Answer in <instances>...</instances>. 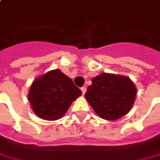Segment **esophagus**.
Here are the masks:
<instances>
[{"mask_svg":"<svg viewBox=\"0 0 160 160\" xmlns=\"http://www.w3.org/2000/svg\"><path fill=\"white\" fill-rule=\"evenodd\" d=\"M80 90H81V92H82V94H83V95H85V93H86V87H81V88H80Z\"/></svg>","mask_w":160,"mask_h":160,"instance_id":"obj_1","label":"esophagus"}]
</instances>
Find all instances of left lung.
Segmentation results:
<instances>
[{
    "mask_svg": "<svg viewBox=\"0 0 160 160\" xmlns=\"http://www.w3.org/2000/svg\"><path fill=\"white\" fill-rule=\"evenodd\" d=\"M92 82L85 98L100 118L112 121L130 112L137 90L129 77L102 73L93 78Z\"/></svg>",
    "mask_w": 160,
    "mask_h": 160,
    "instance_id": "left-lung-1",
    "label": "left lung"
}]
</instances>
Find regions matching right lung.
<instances>
[{"mask_svg": "<svg viewBox=\"0 0 160 160\" xmlns=\"http://www.w3.org/2000/svg\"><path fill=\"white\" fill-rule=\"evenodd\" d=\"M82 92L60 69H53L37 77L28 94L30 108L39 118L46 120L61 119Z\"/></svg>", "mask_w": 160, "mask_h": 160, "instance_id": "obj_1", "label": "right lung"}]
</instances>
